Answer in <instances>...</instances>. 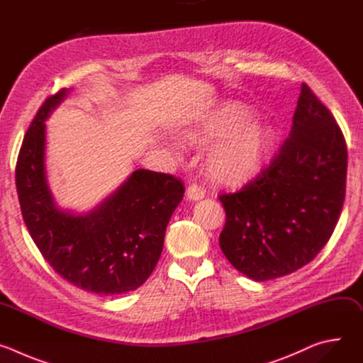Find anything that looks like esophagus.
Instances as JSON below:
<instances>
[{"label": "esophagus", "mask_w": 363, "mask_h": 363, "mask_svg": "<svg viewBox=\"0 0 363 363\" xmlns=\"http://www.w3.org/2000/svg\"><path fill=\"white\" fill-rule=\"evenodd\" d=\"M185 195H186V199H189V201H198V199H202L205 196V191H203V188L192 184L186 188Z\"/></svg>", "instance_id": "esophagus-1"}]
</instances>
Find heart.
I'll list each match as a JSON object with an SVG mask.
<instances>
[{
	"label": "heart",
	"mask_w": 363,
	"mask_h": 363,
	"mask_svg": "<svg viewBox=\"0 0 363 363\" xmlns=\"http://www.w3.org/2000/svg\"><path fill=\"white\" fill-rule=\"evenodd\" d=\"M252 111L241 103H223L194 119L184 138L194 146L213 143L205 171L214 182L241 186L260 175L277 147V133L263 122H250Z\"/></svg>",
	"instance_id": "obj_1"
}]
</instances>
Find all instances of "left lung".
Returning <instances> with one entry per match:
<instances>
[{"label": "left lung", "instance_id": "1", "mask_svg": "<svg viewBox=\"0 0 363 363\" xmlns=\"http://www.w3.org/2000/svg\"><path fill=\"white\" fill-rule=\"evenodd\" d=\"M347 149L330 111L306 83L289 138L264 171L238 192L223 194L220 247L242 274L266 281L310 263L339 221Z\"/></svg>", "mask_w": 363, "mask_h": 363}]
</instances>
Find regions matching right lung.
<instances>
[{
    "label": "right lung",
    "instance_id": "right-lung-1",
    "mask_svg": "<svg viewBox=\"0 0 363 363\" xmlns=\"http://www.w3.org/2000/svg\"><path fill=\"white\" fill-rule=\"evenodd\" d=\"M66 94L62 89L45 99L18 153L16 185L24 223L45 262L69 283L105 296L133 291L160 260L184 184L138 169L89 214L59 210L45 181L44 122Z\"/></svg>",
    "mask_w": 363,
    "mask_h": 363
}]
</instances>
